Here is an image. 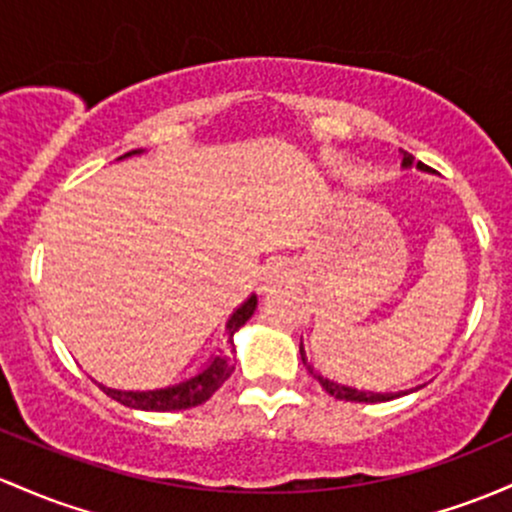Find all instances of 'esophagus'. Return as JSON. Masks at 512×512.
Wrapping results in <instances>:
<instances>
[{
  "label": "esophagus",
  "mask_w": 512,
  "mask_h": 512,
  "mask_svg": "<svg viewBox=\"0 0 512 512\" xmlns=\"http://www.w3.org/2000/svg\"><path fill=\"white\" fill-rule=\"evenodd\" d=\"M291 277V265L282 257H277V260H269L265 267H262V274H260V289L262 291H274L277 286H282L286 279Z\"/></svg>",
  "instance_id": "34e87169"
}]
</instances>
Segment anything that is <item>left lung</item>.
<instances>
[{"instance_id":"8db88e82","label":"left lung","mask_w":512,"mask_h":512,"mask_svg":"<svg viewBox=\"0 0 512 512\" xmlns=\"http://www.w3.org/2000/svg\"><path fill=\"white\" fill-rule=\"evenodd\" d=\"M411 165H413V155H411V153H403V167H411ZM415 167H418V170H423V172H430V167H425L423 162H415ZM301 359H303V364H306V369H308V372H311V374L316 376V379L320 381V386H323V389L328 391L330 396L340 398V401H355V403H381V401H393V398H398V396H406V393H411V391H418V389H423V386H415V389H408V391H396V393L359 391V389H355V386H345V384H338V381H330L328 376H320V374L313 372V367H311V364H308L306 355H303V345H301Z\"/></svg>"}]
</instances>
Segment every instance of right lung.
Listing matches in <instances>:
<instances>
[{
  "label": "right lung",
  "instance_id": "right-lung-1",
  "mask_svg": "<svg viewBox=\"0 0 512 512\" xmlns=\"http://www.w3.org/2000/svg\"><path fill=\"white\" fill-rule=\"evenodd\" d=\"M143 153V150H131L123 157H131ZM257 308V296L252 294L245 303H240L238 308L233 311V316L228 318L226 323V333H228V345L233 347V335L240 325H245L247 320L252 318ZM233 352V350H230ZM230 352H221L218 350L216 357H211V362L206 364V369H201L199 374L192 376V379H184L179 384L165 386V389H150V391H121V389H109V386L99 384L101 391L106 396H111L114 401L123 403L128 408H136V411H157V413H167V411H184V408H194L201 406L223 386V381L233 374L235 364H233V355Z\"/></svg>",
  "mask_w": 512,
  "mask_h": 512
}]
</instances>
